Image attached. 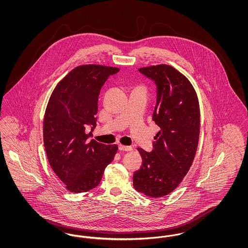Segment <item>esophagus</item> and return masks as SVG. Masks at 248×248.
<instances>
[{"label": "esophagus", "instance_id": "34e87169", "mask_svg": "<svg viewBox=\"0 0 248 248\" xmlns=\"http://www.w3.org/2000/svg\"><path fill=\"white\" fill-rule=\"evenodd\" d=\"M119 150L122 152H130L132 151V147L129 146H124V145H119Z\"/></svg>", "mask_w": 248, "mask_h": 248}]
</instances>
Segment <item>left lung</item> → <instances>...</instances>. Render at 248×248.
<instances>
[{"instance_id":"obj_1","label":"left lung","mask_w":248,"mask_h":248,"mask_svg":"<svg viewBox=\"0 0 248 248\" xmlns=\"http://www.w3.org/2000/svg\"><path fill=\"white\" fill-rule=\"evenodd\" d=\"M156 85L153 120L160 127L154 150L141 148V167L135 172L133 184L150 197H163L177 188L192 165L200 134V108L197 94L189 80L169 65L139 69Z\"/></svg>"}]
</instances>
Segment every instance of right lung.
<instances>
[{"instance_id":"right-lung-1","label":"right lung","mask_w":248,"mask_h":248,"mask_svg":"<svg viewBox=\"0 0 248 248\" xmlns=\"http://www.w3.org/2000/svg\"><path fill=\"white\" fill-rule=\"evenodd\" d=\"M119 69L82 65L68 73L50 96L44 120V144L49 164L72 192L95 188L117 153V145L88 141L96 126L101 87ZM92 127L87 134L85 128Z\"/></svg>"}]
</instances>
